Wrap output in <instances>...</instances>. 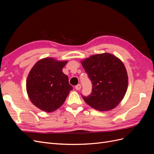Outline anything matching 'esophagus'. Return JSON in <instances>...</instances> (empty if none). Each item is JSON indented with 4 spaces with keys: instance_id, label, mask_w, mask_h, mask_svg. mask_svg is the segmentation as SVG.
<instances>
[{
    "instance_id": "1",
    "label": "esophagus",
    "mask_w": 154,
    "mask_h": 154,
    "mask_svg": "<svg viewBox=\"0 0 154 154\" xmlns=\"http://www.w3.org/2000/svg\"><path fill=\"white\" fill-rule=\"evenodd\" d=\"M81 88H82V85H80V84H78V85H76L75 86V88L76 90H80L81 89Z\"/></svg>"
}]
</instances>
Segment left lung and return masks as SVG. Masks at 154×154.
Instances as JSON below:
<instances>
[{"mask_svg": "<svg viewBox=\"0 0 154 154\" xmlns=\"http://www.w3.org/2000/svg\"><path fill=\"white\" fill-rule=\"evenodd\" d=\"M92 84L91 94L82 96L85 103L99 111L114 109L123 100L128 87L123 63L110 53L91 56L82 62Z\"/></svg>", "mask_w": 154, "mask_h": 154, "instance_id": "left-lung-1", "label": "left lung"}]
</instances>
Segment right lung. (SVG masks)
I'll list each match as a JSON object with an SVG mask.
<instances>
[{
  "label": "right lung",
  "mask_w": 154,
  "mask_h": 154,
  "mask_svg": "<svg viewBox=\"0 0 154 154\" xmlns=\"http://www.w3.org/2000/svg\"><path fill=\"white\" fill-rule=\"evenodd\" d=\"M67 61L45 58L37 62L30 71L26 82L31 101L42 110L54 111L61 106L72 90L62 69Z\"/></svg>",
  "instance_id": "add662e5"
}]
</instances>
